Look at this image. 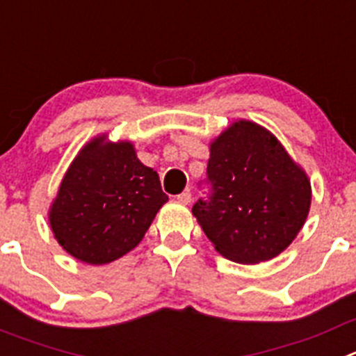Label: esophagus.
I'll return each mask as SVG.
<instances>
[{
  "label": "esophagus",
  "mask_w": 356,
  "mask_h": 356,
  "mask_svg": "<svg viewBox=\"0 0 356 356\" xmlns=\"http://www.w3.org/2000/svg\"><path fill=\"white\" fill-rule=\"evenodd\" d=\"M176 201H178V203H181V204H188L192 201V194L191 192H181L180 195H176Z\"/></svg>",
  "instance_id": "34e87169"
}]
</instances>
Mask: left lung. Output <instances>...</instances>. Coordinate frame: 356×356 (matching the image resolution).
<instances>
[{
  "label": "left lung",
  "mask_w": 356,
  "mask_h": 356,
  "mask_svg": "<svg viewBox=\"0 0 356 356\" xmlns=\"http://www.w3.org/2000/svg\"><path fill=\"white\" fill-rule=\"evenodd\" d=\"M211 195L192 208L215 250L242 265L273 259L304 227L307 172L265 127L236 120L210 143Z\"/></svg>",
  "instance_id": "1"
}]
</instances>
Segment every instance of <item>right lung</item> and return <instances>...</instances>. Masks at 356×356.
<instances>
[{"label":"right lung","instance_id":"add662e5","mask_svg":"<svg viewBox=\"0 0 356 356\" xmlns=\"http://www.w3.org/2000/svg\"><path fill=\"white\" fill-rule=\"evenodd\" d=\"M168 200L156 171L139 161L132 143H113L102 134L72 161L49 224L70 256L107 265L139 245Z\"/></svg>","mask_w":356,"mask_h":356}]
</instances>
